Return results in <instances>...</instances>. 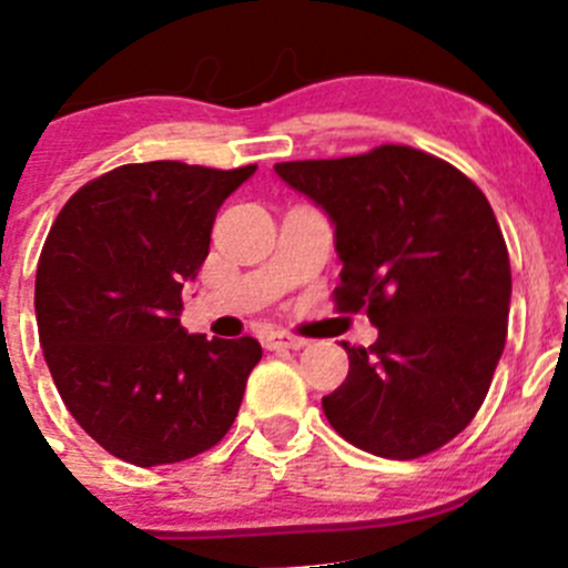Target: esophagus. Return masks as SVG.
<instances>
[{
	"label": "esophagus",
	"instance_id": "1",
	"mask_svg": "<svg viewBox=\"0 0 568 568\" xmlns=\"http://www.w3.org/2000/svg\"><path fill=\"white\" fill-rule=\"evenodd\" d=\"M307 341L300 338V335H291V333H266L263 335V346L272 352H280V349H302Z\"/></svg>",
	"mask_w": 568,
	"mask_h": 568
}]
</instances>
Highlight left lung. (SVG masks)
<instances>
[{"instance_id": "1", "label": "left lung", "mask_w": 568, "mask_h": 568, "mask_svg": "<svg viewBox=\"0 0 568 568\" xmlns=\"http://www.w3.org/2000/svg\"><path fill=\"white\" fill-rule=\"evenodd\" d=\"M274 172L333 222L335 307L366 311L379 333L368 349L344 344L349 374L324 416L379 458L436 453L480 410L508 335V246L486 194L399 144Z\"/></svg>"}]
</instances>
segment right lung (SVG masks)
Listing matches in <instances>:
<instances>
[{
    "label": "right lung",
    "mask_w": 568,
    "mask_h": 568,
    "mask_svg": "<svg viewBox=\"0 0 568 568\" xmlns=\"http://www.w3.org/2000/svg\"><path fill=\"white\" fill-rule=\"evenodd\" d=\"M255 169L126 163L82 185L49 230L36 274L43 357L77 424L126 464L194 458L239 416L261 344L189 335L180 311L216 211Z\"/></svg>",
    "instance_id": "obj_1"
}]
</instances>
